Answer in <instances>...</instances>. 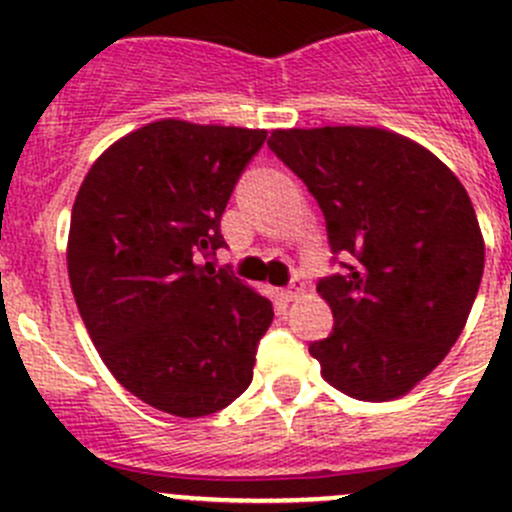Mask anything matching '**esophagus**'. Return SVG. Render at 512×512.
I'll use <instances>...</instances> for the list:
<instances>
[{
    "label": "esophagus",
    "instance_id": "34e87169",
    "mask_svg": "<svg viewBox=\"0 0 512 512\" xmlns=\"http://www.w3.org/2000/svg\"><path fill=\"white\" fill-rule=\"evenodd\" d=\"M302 287H305V285H302L300 277H295V280H292L290 285H287L285 290H282V300H285V302H292V300H295L297 295H300Z\"/></svg>",
    "mask_w": 512,
    "mask_h": 512
}]
</instances>
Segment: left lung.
<instances>
[{"instance_id": "obj_1", "label": "left lung", "mask_w": 512, "mask_h": 512, "mask_svg": "<svg viewBox=\"0 0 512 512\" xmlns=\"http://www.w3.org/2000/svg\"><path fill=\"white\" fill-rule=\"evenodd\" d=\"M270 150L320 205L345 270L317 285L330 337L310 345L332 388L367 403L408 395L468 322L485 242L448 165L380 127L275 130Z\"/></svg>"}]
</instances>
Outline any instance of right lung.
Here are the masks:
<instances>
[{"instance_id":"obj_1","label":"right lung","mask_w":512,"mask_h":512,"mask_svg":"<svg viewBox=\"0 0 512 512\" xmlns=\"http://www.w3.org/2000/svg\"><path fill=\"white\" fill-rule=\"evenodd\" d=\"M265 130L157 119L97 157L72 207L67 270L84 327L122 388L202 418L252 382L272 302L202 257Z\"/></svg>"}]
</instances>
